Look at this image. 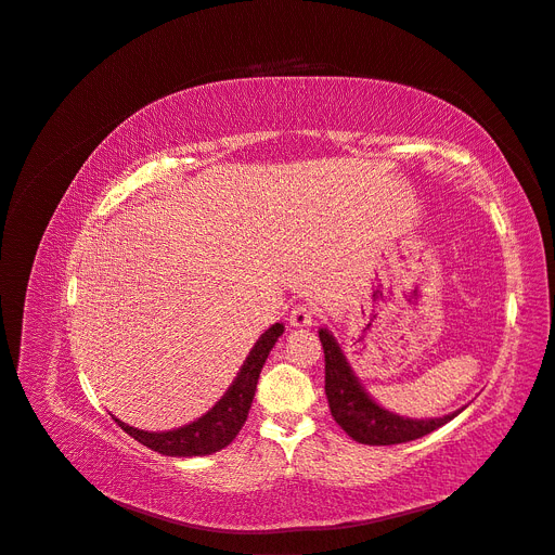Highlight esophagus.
Here are the masks:
<instances>
[{
  "mask_svg": "<svg viewBox=\"0 0 555 555\" xmlns=\"http://www.w3.org/2000/svg\"><path fill=\"white\" fill-rule=\"evenodd\" d=\"M312 317H314V312L310 310V306H304V304H299V306H295L293 310H289V326L293 328H306V326H312Z\"/></svg>",
  "mask_w": 555,
  "mask_h": 555,
  "instance_id": "34e87169",
  "label": "esophagus"
}]
</instances>
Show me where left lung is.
Segmentation results:
<instances>
[{"label":"left lung","instance_id":"8db88e82","mask_svg":"<svg viewBox=\"0 0 555 555\" xmlns=\"http://www.w3.org/2000/svg\"><path fill=\"white\" fill-rule=\"evenodd\" d=\"M319 339H322L326 358V398L331 414L335 423L358 443L396 446L416 441L421 436L450 423L465 410V406H461V410L441 418L398 416L369 396L328 328H319Z\"/></svg>","mask_w":555,"mask_h":555}]
</instances>
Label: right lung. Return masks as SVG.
Returning a JSON list of instances; mask_svg holds the SVG:
<instances>
[{
	"instance_id": "1",
	"label": "right lung",
	"mask_w": 555,
	"mask_h": 555,
	"mask_svg": "<svg viewBox=\"0 0 555 555\" xmlns=\"http://www.w3.org/2000/svg\"><path fill=\"white\" fill-rule=\"evenodd\" d=\"M283 331H285L283 324H274L256 339L238 375L233 377V383L229 385L224 396L211 406L207 414H202L193 423L168 429V431H149V429L130 427L128 423L119 421L116 416L112 418L119 423V427L128 431L134 441L166 456H207V454L220 452L236 439V434L245 425L251 400H254L256 383L260 377V369L266 364L270 351L283 335Z\"/></svg>"
}]
</instances>
